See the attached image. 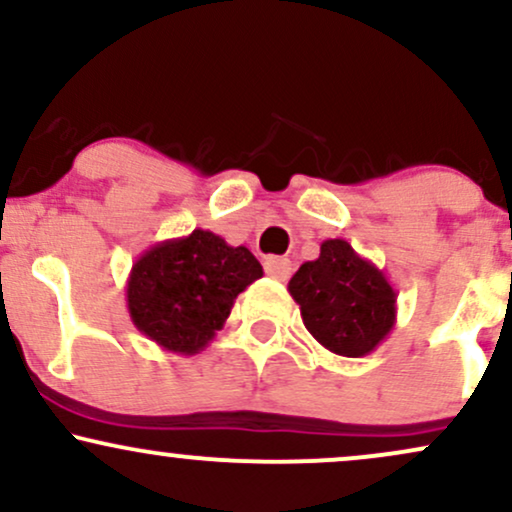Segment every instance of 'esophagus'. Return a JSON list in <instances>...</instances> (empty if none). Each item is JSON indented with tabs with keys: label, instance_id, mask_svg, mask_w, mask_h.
I'll use <instances>...</instances> for the list:
<instances>
[{
	"label": "esophagus",
	"instance_id": "34e87169",
	"mask_svg": "<svg viewBox=\"0 0 512 512\" xmlns=\"http://www.w3.org/2000/svg\"><path fill=\"white\" fill-rule=\"evenodd\" d=\"M264 272L276 281H286L291 276V262L286 257H267L264 260Z\"/></svg>",
	"mask_w": 512,
	"mask_h": 512
}]
</instances>
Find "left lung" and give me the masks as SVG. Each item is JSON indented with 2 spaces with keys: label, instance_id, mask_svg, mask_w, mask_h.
Masks as SVG:
<instances>
[{
  "label": "left lung",
  "instance_id": "obj_1",
  "mask_svg": "<svg viewBox=\"0 0 512 512\" xmlns=\"http://www.w3.org/2000/svg\"><path fill=\"white\" fill-rule=\"evenodd\" d=\"M289 293L301 305L305 330L337 356L370 354L397 322V293L383 269L342 238L325 240L320 257L298 267Z\"/></svg>",
  "mask_w": 512,
  "mask_h": 512
}]
</instances>
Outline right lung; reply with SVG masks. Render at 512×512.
Segmentation results:
<instances>
[{
    "label": "right lung",
    "instance_id": "obj_1",
    "mask_svg": "<svg viewBox=\"0 0 512 512\" xmlns=\"http://www.w3.org/2000/svg\"><path fill=\"white\" fill-rule=\"evenodd\" d=\"M262 274L245 245L233 248L216 233L195 228L137 257L125 289L129 317L163 351L199 354L228 320L238 293Z\"/></svg>",
    "mask_w": 512,
    "mask_h": 512
}]
</instances>
